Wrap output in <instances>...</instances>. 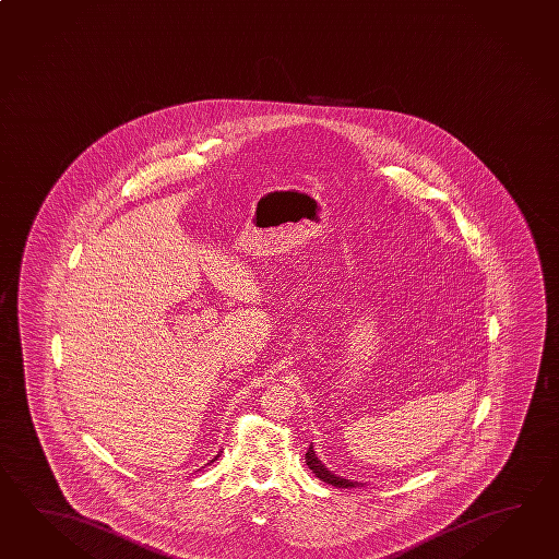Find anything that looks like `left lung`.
I'll return each mask as SVG.
<instances>
[{"instance_id": "left-lung-1", "label": "left lung", "mask_w": 559, "mask_h": 559, "mask_svg": "<svg viewBox=\"0 0 559 559\" xmlns=\"http://www.w3.org/2000/svg\"><path fill=\"white\" fill-rule=\"evenodd\" d=\"M306 464L311 468V471H313V474L318 476L319 480L328 481L331 486H337V488H355V486H359V481L345 480V478L335 476L333 472H329L328 468L321 464V460L316 456V452H313V444L307 449Z\"/></svg>"}]
</instances>
